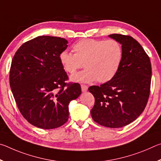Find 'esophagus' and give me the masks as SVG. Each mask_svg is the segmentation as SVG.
<instances>
[{
	"mask_svg": "<svg viewBox=\"0 0 161 161\" xmlns=\"http://www.w3.org/2000/svg\"><path fill=\"white\" fill-rule=\"evenodd\" d=\"M81 91L83 92H85L87 91V89H88V86L85 85V84H81Z\"/></svg>",
	"mask_w": 161,
	"mask_h": 161,
	"instance_id": "obj_1",
	"label": "esophagus"
}]
</instances>
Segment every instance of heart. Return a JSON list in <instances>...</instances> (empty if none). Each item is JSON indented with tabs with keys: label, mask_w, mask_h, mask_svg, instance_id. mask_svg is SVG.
I'll return each mask as SVG.
<instances>
[{
	"label": "heart",
	"mask_w": 161,
	"mask_h": 161,
	"mask_svg": "<svg viewBox=\"0 0 161 161\" xmlns=\"http://www.w3.org/2000/svg\"><path fill=\"white\" fill-rule=\"evenodd\" d=\"M74 54L67 51L59 54L65 72L74 74L84 66L86 69L73 75L72 80L91 82L97 80L104 83L113 79L123 60V48L115 40L83 39L73 45Z\"/></svg>",
	"instance_id": "heart-1"
}]
</instances>
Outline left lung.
<instances>
[{
	"instance_id": "left-lung-1",
	"label": "left lung",
	"mask_w": 161,
	"mask_h": 161,
	"mask_svg": "<svg viewBox=\"0 0 161 161\" xmlns=\"http://www.w3.org/2000/svg\"><path fill=\"white\" fill-rule=\"evenodd\" d=\"M123 48V60L113 79L89 87L95 102L91 115L95 122L108 128L126 126L146 107L151 89L152 69L148 54L129 35L111 34Z\"/></svg>"
}]
</instances>
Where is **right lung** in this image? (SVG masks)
I'll list each match as a JSON object with an SVG mask.
<instances>
[{"label":"right lung","mask_w":161,"mask_h":161,"mask_svg":"<svg viewBox=\"0 0 161 161\" xmlns=\"http://www.w3.org/2000/svg\"><path fill=\"white\" fill-rule=\"evenodd\" d=\"M64 38L39 36L22 45L10 69V86L18 109L30 124L43 129L62 126L69 118V103L81 93L59 62L67 47Z\"/></svg>","instance_id":"1"}]
</instances>
